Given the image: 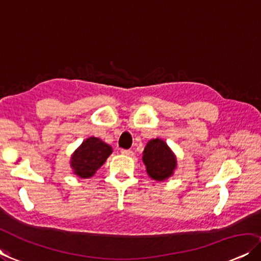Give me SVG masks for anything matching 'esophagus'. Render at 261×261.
<instances>
[{"label":"esophagus","instance_id":"obj_1","mask_svg":"<svg viewBox=\"0 0 261 261\" xmlns=\"http://www.w3.org/2000/svg\"><path fill=\"white\" fill-rule=\"evenodd\" d=\"M121 154H123V155H133V152L129 149H121Z\"/></svg>","mask_w":261,"mask_h":261}]
</instances>
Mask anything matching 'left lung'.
I'll return each instance as SVG.
<instances>
[{
    "mask_svg": "<svg viewBox=\"0 0 261 261\" xmlns=\"http://www.w3.org/2000/svg\"><path fill=\"white\" fill-rule=\"evenodd\" d=\"M142 161L150 179L165 181L174 174L177 166L176 155L162 139H152L142 152Z\"/></svg>",
    "mask_w": 261,
    "mask_h": 261,
    "instance_id": "obj_1",
    "label": "left lung"
}]
</instances>
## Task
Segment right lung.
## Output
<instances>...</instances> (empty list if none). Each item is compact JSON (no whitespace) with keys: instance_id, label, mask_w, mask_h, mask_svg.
<instances>
[{"instance_id":"right-lung-1","label":"right lung","mask_w":261,"mask_h":261,"mask_svg":"<svg viewBox=\"0 0 261 261\" xmlns=\"http://www.w3.org/2000/svg\"><path fill=\"white\" fill-rule=\"evenodd\" d=\"M112 153L113 148L108 143L99 138L90 137L86 139L71 154V171L81 179H89L95 174Z\"/></svg>"}]
</instances>
